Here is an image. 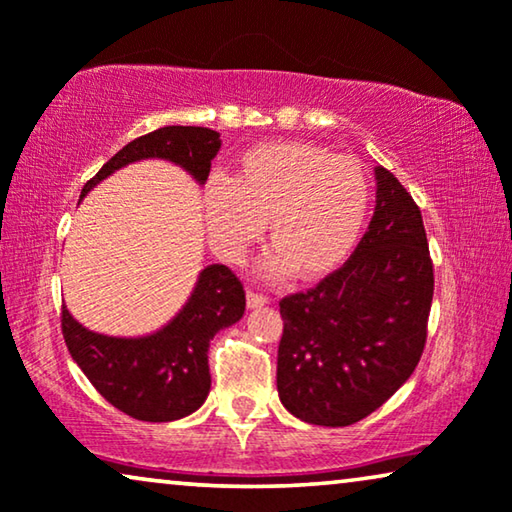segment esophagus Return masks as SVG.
Wrapping results in <instances>:
<instances>
[{
  "label": "esophagus",
  "instance_id": "esophagus-1",
  "mask_svg": "<svg viewBox=\"0 0 512 512\" xmlns=\"http://www.w3.org/2000/svg\"><path fill=\"white\" fill-rule=\"evenodd\" d=\"M247 305L251 307V310H256V307H263V305H268V298L261 296V293L247 291Z\"/></svg>",
  "mask_w": 512,
  "mask_h": 512
}]
</instances>
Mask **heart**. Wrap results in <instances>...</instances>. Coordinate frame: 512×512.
<instances>
[{
  "mask_svg": "<svg viewBox=\"0 0 512 512\" xmlns=\"http://www.w3.org/2000/svg\"><path fill=\"white\" fill-rule=\"evenodd\" d=\"M370 205L363 167L312 142H263L235 160L233 174L202 188L209 242L240 263L268 221L270 277L321 279L352 254Z\"/></svg>",
  "mask_w": 512,
  "mask_h": 512,
  "instance_id": "b5f03b06",
  "label": "heart"
}]
</instances>
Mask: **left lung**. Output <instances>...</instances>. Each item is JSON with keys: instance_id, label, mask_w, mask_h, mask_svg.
<instances>
[{"instance_id": "1", "label": "left lung", "mask_w": 512, "mask_h": 512, "mask_svg": "<svg viewBox=\"0 0 512 512\" xmlns=\"http://www.w3.org/2000/svg\"><path fill=\"white\" fill-rule=\"evenodd\" d=\"M375 212L347 263L279 303V401L317 426H349L408 382L426 342L433 263L422 212L375 167Z\"/></svg>"}]
</instances>
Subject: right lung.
Listing matches in <instances>:
<instances>
[{
    "instance_id": "1",
    "label": "right lung",
    "mask_w": 512,
    "mask_h": 512,
    "mask_svg": "<svg viewBox=\"0 0 512 512\" xmlns=\"http://www.w3.org/2000/svg\"><path fill=\"white\" fill-rule=\"evenodd\" d=\"M221 149V135L195 125H167L132 139L83 186L81 200L125 165L139 160H167L202 186ZM242 282L226 265L200 270L184 307L158 331L118 338L79 324L62 305V335L72 359L90 384L125 415L142 422H174L191 415L212 389L209 342L244 314Z\"/></svg>"
}]
</instances>
